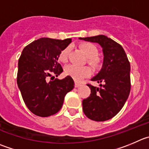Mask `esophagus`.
I'll return each mask as SVG.
<instances>
[{
	"instance_id": "esophagus-1",
	"label": "esophagus",
	"mask_w": 149,
	"mask_h": 149,
	"mask_svg": "<svg viewBox=\"0 0 149 149\" xmlns=\"http://www.w3.org/2000/svg\"><path fill=\"white\" fill-rule=\"evenodd\" d=\"M81 86V84H80V83H77V82H75V83H74V87L75 88H78L79 86Z\"/></svg>"
}]
</instances>
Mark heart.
Instances as JSON below:
<instances>
[{"mask_svg":"<svg viewBox=\"0 0 149 149\" xmlns=\"http://www.w3.org/2000/svg\"><path fill=\"white\" fill-rule=\"evenodd\" d=\"M80 47L88 57V61L89 63L95 66L100 64V60L97 57L99 51L96 45L91 42H83L80 44ZM69 51V47H66L61 51L58 56V60L61 62H67ZM64 72L66 75L71 77L76 81H80L83 78L90 75L91 72L90 68L88 66H78L74 64H69L64 68Z\"/></svg>","mask_w":149,"mask_h":149,"instance_id":"1","label":"heart"}]
</instances>
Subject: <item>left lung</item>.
<instances>
[{
    "mask_svg": "<svg viewBox=\"0 0 149 149\" xmlns=\"http://www.w3.org/2000/svg\"><path fill=\"white\" fill-rule=\"evenodd\" d=\"M80 39L99 43L104 53L101 71L91 79L100 83V88L87 84L91 93L83 100V112L93 121H107L121 110L129 97L131 88L130 61L121 45L106 36Z\"/></svg>",
    "mask_w": 149,
    "mask_h": 149,
    "instance_id": "obj_1",
    "label": "left lung"
}]
</instances>
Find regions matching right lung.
<instances>
[{
	"instance_id": "1",
	"label": "right lung",
	"mask_w": 149,
	"mask_h": 149,
	"mask_svg": "<svg viewBox=\"0 0 149 149\" xmlns=\"http://www.w3.org/2000/svg\"><path fill=\"white\" fill-rule=\"evenodd\" d=\"M72 42L41 38L23 49L18 61V87L25 105L30 111L40 117L52 116L60 110L66 93L74 87L73 79L67 76L63 80H48L63 72L58 63L61 51Z\"/></svg>"
}]
</instances>
